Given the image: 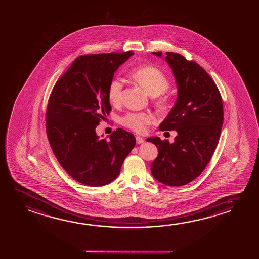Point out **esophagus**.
Segmentation results:
<instances>
[{
    "instance_id": "34e87169",
    "label": "esophagus",
    "mask_w": 259,
    "mask_h": 259,
    "mask_svg": "<svg viewBox=\"0 0 259 259\" xmlns=\"http://www.w3.org/2000/svg\"><path fill=\"white\" fill-rule=\"evenodd\" d=\"M136 143L137 144H143V143H144V139L143 138V137H141V136H137L136 137Z\"/></svg>"
}]
</instances>
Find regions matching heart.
<instances>
[{
    "instance_id": "heart-1",
    "label": "heart",
    "mask_w": 259,
    "mask_h": 259,
    "mask_svg": "<svg viewBox=\"0 0 259 259\" xmlns=\"http://www.w3.org/2000/svg\"><path fill=\"white\" fill-rule=\"evenodd\" d=\"M135 80L146 91L149 96L155 98L164 93L169 89V80L159 68L153 66H146L137 68L132 72ZM123 90V81L115 78L108 87V98L114 105L121 101ZM153 122V116L148 113H129L120 119L123 126L136 132H143L146 126Z\"/></svg>"
}]
</instances>
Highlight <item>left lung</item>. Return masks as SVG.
<instances>
[{
  "label": "left lung",
  "mask_w": 259,
  "mask_h": 259,
  "mask_svg": "<svg viewBox=\"0 0 259 259\" xmlns=\"http://www.w3.org/2000/svg\"><path fill=\"white\" fill-rule=\"evenodd\" d=\"M162 58V52H152ZM177 85V98L170 113L159 125L161 131L177 132L172 144L149 137L159 154L151 165L158 182L183 186L203 171L216 149L223 124L222 98L208 73L183 56L166 52Z\"/></svg>",
  "instance_id": "obj_1"
}]
</instances>
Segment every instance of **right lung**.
Wrapping results in <instances>:
<instances>
[{"mask_svg":"<svg viewBox=\"0 0 259 259\" xmlns=\"http://www.w3.org/2000/svg\"><path fill=\"white\" fill-rule=\"evenodd\" d=\"M133 51L80 56L56 83L46 116L51 149L60 165L78 183L104 186L117 178L136 145L135 136L116 129L108 138L97 125L111 110L108 87Z\"/></svg>","mask_w":259,"mask_h":259,"instance_id":"right-lung-1","label":"right lung"}]
</instances>
